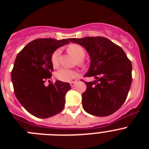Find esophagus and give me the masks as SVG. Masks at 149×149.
Returning a JSON list of instances; mask_svg holds the SVG:
<instances>
[{
    "label": "esophagus",
    "mask_w": 149,
    "mask_h": 149,
    "mask_svg": "<svg viewBox=\"0 0 149 149\" xmlns=\"http://www.w3.org/2000/svg\"><path fill=\"white\" fill-rule=\"evenodd\" d=\"M77 84V81H73V82H71L70 83V86H72V87H74V85Z\"/></svg>",
    "instance_id": "obj_1"
}]
</instances>
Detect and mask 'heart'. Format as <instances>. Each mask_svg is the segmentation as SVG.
Returning <instances> with one entry per match:
<instances>
[{
	"label": "heart",
	"mask_w": 149,
	"mask_h": 149,
	"mask_svg": "<svg viewBox=\"0 0 149 149\" xmlns=\"http://www.w3.org/2000/svg\"><path fill=\"white\" fill-rule=\"evenodd\" d=\"M68 52L72 54L77 60H81L85 56V51L81 45L76 44H72L68 46ZM61 54V51L60 49H57L54 51L51 56V62L54 66H57L60 62V57ZM77 72L68 68H60L58 72H56V77L62 81H71L74 77H77Z\"/></svg>",
	"instance_id": "b5f03b06"
}]
</instances>
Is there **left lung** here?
<instances>
[{"label":"left lung","instance_id":"1","mask_svg":"<svg viewBox=\"0 0 149 149\" xmlns=\"http://www.w3.org/2000/svg\"><path fill=\"white\" fill-rule=\"evenodd\" d=\"M89 54L90 65L85 74L95 81L85 82L83 108L97 116L111 115L120 108L127 98L132 81V65L122 48L105 37L70 38Z\"/></svg>","mask_w":149,"mask_h":149}]
</instances>
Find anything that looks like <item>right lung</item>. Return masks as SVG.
Masks as SVG:
<instances>
[{"label":"right lung","instance_id":"obj_1","mask_svg":"<svg viewBox=\"0 0 149 149\" xmlns=\"http://www.w3.org/2000/svg\"><path fill=\"white\" fill-rule=\"evenodd\" d=\"M68 39H38L18 54L11 73L15 97L33 116L46 119L56 115L64 108L68 83L56 81L45 86L54 70L51 56L57 48L69 43Z\"/></svg>","mask_w":149,"mask_h":149}]
</instances>
